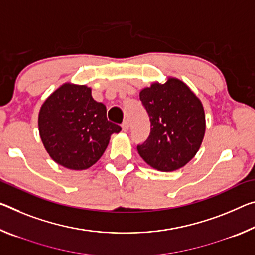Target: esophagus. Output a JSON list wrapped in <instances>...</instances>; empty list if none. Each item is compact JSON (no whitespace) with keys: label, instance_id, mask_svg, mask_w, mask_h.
Segmentation results:
<instances>
[{"label":"esophagus","instance_id":"esophagus-1","mask_svg":"<svg viewBox=\"0 0 255 255\" xmlns=\"http://www.w3.org/2000/svg\"><path fill=\"white\" fill-rule=\"evenodd\" d=\"M121 128H123V131H128V129H129V124H128V121L127 120H125L124 123H123V125H121Z\"/></svg>","mask_w":255,"mask_h":255}]
</instances>
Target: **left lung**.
<instances>
[{"label":"left lung","mask_w":255,"mask_h":255,"mask_svg":"<svg viewBox=\"0 0 255 255\" xmlns=\"http://www.w3.org/2000/svg\"><path fill=\"white\" fill-rule=\"evenodd\" d=\"M151 131L137 145L142 159L159 171L184 167L199 151L205 132V115L200 99L177 78L153 83L139 93Z\"/></svg>","instance_id":"8db88e82"}]
</instances>
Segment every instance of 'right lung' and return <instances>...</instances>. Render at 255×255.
Masks as SVG:
<instances>
[{"mask_svg":"<svg viewBox=\"0 0 255 255\" xmlns=\"http://www.w3.org/2000/svg\"><path fill=\"white\" fill-rule=\"evenodd\" d=\"M38 130L44 147L56 163L85 170L103 155L112 134L121 127L107 119V108L92 98L86 85L63 84L43 103Z\"/></svg>","mask_w":255,"mask_h":255,"instance_id":"add662e5","label":"right lung"}]
</instances>
